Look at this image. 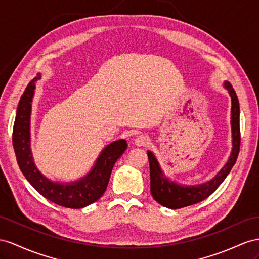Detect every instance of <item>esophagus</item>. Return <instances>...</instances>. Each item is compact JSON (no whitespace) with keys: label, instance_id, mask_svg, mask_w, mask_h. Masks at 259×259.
<instances>
[{"label":"esophagus","instance_id":"34e87169","mask_svg":"<svg viewBox=\"0 0 259 259\" xmlns=\"http://www.w3.org/2000/svg\"><path fill=\"white\" fill-rule=\"evenodd\" d=\"M149 142H150V139L144 135H139L135 139V144L137 145V147H147Z\"/></svg>","mask_w":259,"mask_h":259}]
</instances>
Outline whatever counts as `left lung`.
I'll return each mask as SVG.
<instances>
[{"mask_svg": "<svg viewBox=\"0 0 259 259\" xmlns=\"http://www.w3.org/2000/svg\"><path fill=\"white\" fill-rule=\"evenodd\" d=\"M224 88L229 91L232 101L231 108V127H232V152L229 161L222 169L208 183L196 186H182L174 182L168 181L164 176L163 171L158 165V162L151 151H148L150 163V180H151V194L160 204L169 209H181L188 205L195 204L204 200L215 189L220 186L225 177L229 175L233 165L235 164L241 144L240 131V103L236 93L231 83L225 82Z\"/></svg>", "mask_w": 259, "mask_h": 259, "instance_id": "1", "label": "left lung"}]
</instances>
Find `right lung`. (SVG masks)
I'll list each match as a JSON object with an SVG mask.
<instances>
[{"label": "right lung", "instance_id": "obj_1", "mask_svg": "<svg viewBox=\"0 0 259 259\" xmlns=\"http://www.w3.org/2000/svg\"><path fill=\"white\" fill-rule=\"evenodd\" d=\"M40 78L37 74L26 88L18 103L16 118L13 128V147L16 160L26 180L39 194L48 200L65 208H84L101 198L109 182L112 167L127 149L123 139L108 144L98 156L90 173L73 183H54L38 170L30 151V112L36 82Z\"/></svg>", "mask_w": 259, "mask_h": 259}]
</instances>
